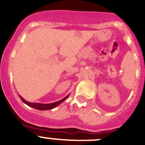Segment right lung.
<instances>
[{"label": "right lung", "mask_w": 145, "mask_h": 145, "mask_svg": "<svg viewBox=\"0 0 145 145\" xmlns=\"http://www.w3.org/2000/svg\"><path fill=\"white\" fill-rule=\"evenodd\" d=\"M19 95V94H18ZM69 94L68 95L65 97V98H62L61 100L60 101H57V102H54V103H30V102H28V101H26L23 98H22L21 95H19V97L20 98V99L22 100V102L24 103H25L26 105H29V106L32 107V108H35V109H37V110H51V109H53L54 108L57 107V105H59L60 103L63 102L64 101H65L67 98L69 97Z\"/></svg>", "instance_id": "1"}]
</instances>
